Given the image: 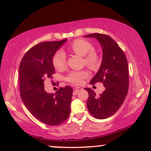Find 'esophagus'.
<instances>
[{"instance_id": "esophagus-1", "label": "esophagus", "mask_w": 151, "mask_h": 151, "mask_svg": "<svg viewBox=\"0 0 151 151\" xmlns=\"http://www.w3.org/2000/svg\"><path fill=\"white\" fill-rule=\"evenodd\" d=\"M81 89L80 87H75L73 89V95H77L78 91Z\"/></svg>"}]
</instances>
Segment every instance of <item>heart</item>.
<instances>
[{
    "label": "heart",
    "instance_id": "obj_1",
    "mask_svg": "<svg viewBox=\"0 0 151 151\" xmlns=\"http://www.w3.org/2000/svg\"><path fill=\"white\" fill-rule=\"evenodd\" d=\"M69 49L74 53L80 56H84V63L89 68L94 70L99 64V58L95 52L91 51L93 46L91 43L84 39H77L73 41L69 46ZM54 67L58 70H65L67 66L66 56L62 51H58L54 55L52 59ZM89 77V72L86 70L73 71L67 77L69 82L76 85H79L84 82V79Z\"/></svg>",
    "mask_w": 151,
    "mask_h": 151
}]
</instances>
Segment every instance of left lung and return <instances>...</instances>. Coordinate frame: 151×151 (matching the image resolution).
<instances>
[{
	"mask_svg": "<svg viewBox=\"0 0 151 151\" xmlns=\"http://www.w3.org/2000/svg\"><path fill=\"white\" fill-rule=\"evenodd\" d=\"M94 37L102 49V62L96 75L90 81L93 85L102 82L105 90L97 96L93 90L85 88L89 93L86 105L89 113L97 119L110 117L124 103L129 90V66L123 50L111 37L104 34L93 33L84 36Z\"/></svg>",
	"mask_w": 151,
	"mask_h": 151,
	"instance_id": "obj_1",
	"label": "left lung"
}]
</instances>
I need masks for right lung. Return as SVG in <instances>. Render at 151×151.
Returning a JSON list of instances; mask_svg holds the SVG:
<instances>
[{
	"label": "right lung",
	"mask_w": 151,
	"mask_h": 151,
	"mask_svg": "<svg viewBox=\"0 0 151 151\" xmlns=\"http://www.w3.org/2000/svg\"><path fill=\"white\" fill-rule=\"evenodd\" d=\"M67 39L43 42L25 54L19 67L20 91L22 101L36 119L49 126H58L67 119L73 89L60 87L54 94L45 90V77L52 78L55 67L52 59Z\"/></svg>",
	"instance_id": "right-lung-1"
}]
</instances>
